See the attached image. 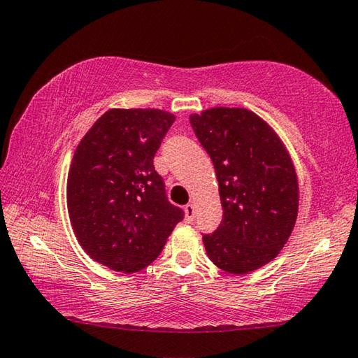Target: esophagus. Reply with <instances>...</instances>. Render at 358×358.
<instances>
[{
    "mask_svg": "<svg viewBox=\"0 0 358 358\" xmlns=\"http://www.w3.org/2000/svg\"><path fill=\"white\" fill-rule=\"evenodd\" d=\"M185 213H186V220H187V222H192L194 217H196V206H194L192 203H187L185 206Z\"/></svg>",
    "mask_w": 358,
    "mask_h": 358,
    "instance_id": "esophagus-1",
    "label": "esophagus"
}]
</instances>
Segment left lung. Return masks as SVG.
Segmentation results:
<instances>
[{"label":"left lung","instance_id":"obj_1","mask_svg":"<svg viewBox=\"0 0 358 358\" xmlns=\"http://www.w3.org/2000/svg\"><path fill=\"white\" fill-rule=\"evenodd\" d=\"M191 127L214 164L222 222L203 235L211 262L230 274L262 268L287 244L299 208L297 175L268 123L244 108L191 114Z\"/></svg>","mask_w":358,"mask_h":358}]
</instances>
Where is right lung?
<instances>
[{"mask_svg":"<svg viewBox=\"0 0 358 358\" xmlns=\"http://www.w3.org/2000/svg\"><path fill=\"white\" fill-rule=\"evenodd\" d=\"M175 122L161 109H111L76 147L67 180V206L87 255L119 272L153 263L183 220L166 196L153 158Z\"/></svg>","mask_w":358,"mask_h":358,"instance_id":"obj_1","label":"right lung"}]
</instances>
